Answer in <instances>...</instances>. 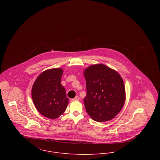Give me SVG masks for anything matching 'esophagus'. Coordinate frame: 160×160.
<instances>
[{"label":"esophagus","instance_id":"esophagus-1","mask_svg":"<svg viewBox=\"0 0 160 160\" xmlns=\"http://www.w3.org/2000/svg\"><path fill=\"white\" fill-rule=\"evenodd\" d=\"M79 96H76V97H74V98H72V100H71V101H79Z\"/></svg>","mask_w":160,"mask_h":160}]
</instances>
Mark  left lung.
Returning a JSON list of instances; mask_svg holds the SVG:
<instances>
[{
	"label": "left lung",
	"instance_id": "8db88e82",
	"mask_svg": "<svg viewBox=\"0 0 160 160\" xmlns=\"http://www.w3.org/2000/svg\"><path fill=\"white\" fill-rule=\"evenodd\" d=\"M87 94L84 99L92 119L104 122L113 119L125 102V88L120 75L113 69L98 64L84 71Z\"/></svg>",
	"mask_w": 160,
	"mask_h": 160
}]
</instances>
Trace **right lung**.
Listing matches in <instances>:
<instances>
[{
    "label": "right lung",
    "mask_w": 160,
    "mask_h": 160,
    "mask_svg": "<svg viewBox=\"0 0 160 160\" xmlns=\"http://www.w3.org/2000/svg\"><path fill=\"white\" fill-rule=\"evenodd\" d=\"M61 68L50 69L42 72L32 88V98L38 112L50 119L63 114L68 104L65 89L61 84Z\"/></svg>",
    "instance_id": "right-lung-1"
}]
</instances>
